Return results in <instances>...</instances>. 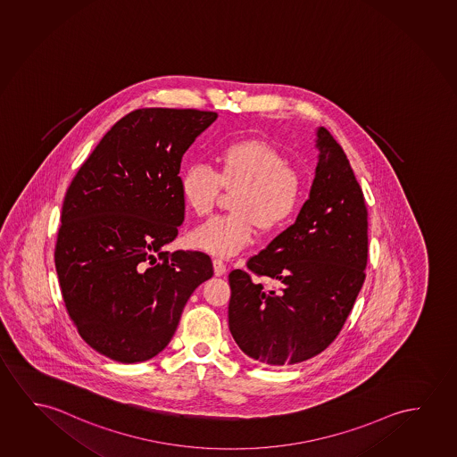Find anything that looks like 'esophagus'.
Masks as SVG:
<instances>
[{
    "label": "esophagus",
    "instance_id": "esophagus-1",
    "mask_svg": "<svg viewBox=\"0 0 457 457\" xmlns=\"http://www.w3.org/2000/svg\"><path fill=\"white\" fill-rule=\"evenodd\" d=\"M226 264L221 260H213V272H215V275L217 277H221V275L226 274Z\"/></svg>",
    "mask_w": 457,
    "mask_h": 457
}]
</instances>
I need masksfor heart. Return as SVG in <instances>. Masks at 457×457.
<instances>
[{
    "mask_svg": "<svg viewBox=\"0 0 457 457\" xmlns=\"http://www.w3.org/2000/svg\"><path fill=\"white\" fill-rule=\"evenodd\" d=\"M217 164V170L205 162L183 169V203L196 215H207L221 187L237 188L231 201L234 212L209 218L191 229L187 242L204 253L231 258L253 242L256 225L262 231L288 225L301 204V180L277 148L256 139L221 148Z\"/></svg>",
    "mask_w": 457,
    "mask_h": 457,
    "instance_id": "heart-1",
    "label": "heart"
}]
</instances>
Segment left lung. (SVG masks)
<instances>
[{
  "label": "left lung",
  "mask_w": 457,
  "mask_h": 457,
  "mask_svg": "<svg viewBox=\"0 0 457 457\" xmlns=\"http://www.w3.org/2000/svg\"><path fill=\"white\" fill-rule=\"evenodd\" d=\"M309 199L295 225L250 258L258 278L229 274V330L248 358L267 365L303 362L324 352L344 328L365 280L367 209L350 162L326 128Z\"/></svg>",
  "instance_id": "1"
}]
</instances>
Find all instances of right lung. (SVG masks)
<instances>
[{"label": "right lung", "instance_id": "obj_1", "mask_svg": "<svg viewBox=\"0 0 457 457\" xmlns=\"http://www.w3.org/2000/svg\"><path fill=\"white\" fill-rule=\"evenodd\" d=\"M196 109H137L113 125L64 196L55 267L64 305L93 350L123 364L168 346L209 256L174 252L185 218L183 154L217 120Z\"/></svg>", "mask_w": 457, "mask_h": 457}]
</instances>
